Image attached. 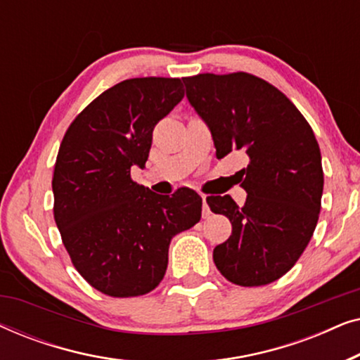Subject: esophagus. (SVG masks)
<instances>
[{
	"mask_svg": "<svg viewBox=\"0 0 360 360\" xmlns=\"http://www.w3.org/2000/svg\"><path fill=\"white\" fill-rule=\"evenodd\" d=\"M201 200H203V218H208L211 211L208 208V203H206V195H201Z\"/></svg>",
	"mask_w": 360,
	"mask_h": 360,
	"instance_id": "esophagus-1",
	"label": "esophagus"
}]
</instances>
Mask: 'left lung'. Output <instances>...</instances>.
Masks as SVG:
<instances>
[{
    "instance_id": "obj_1",
    "label": "left lung",
    "mask_w": 360,
    "mask_h": 360,
    "mask_svg": "<svg viewBox=\"0 0 360 360\" xmlns=\"http://www.w3.org/2000/svg\"><path fill=\"white\" fill-rule=\"evenodd\" d=\"M186 98L213 137L216 157L248 155L243 206L229 195L208 196L233 234L216 245L213 260L229 282L259 287L282 277L307 249L323 196L321 152L313 129L277 88L249 73H200L181 78Z\"/></svg>"
}]
</instances>
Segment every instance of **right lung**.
I'll list each match as a JSON object with an SVG mask.
<instances>
[{"mask_svg":"<svg viewBox=\"0 0 360 360\" xmlns=\"http://www.w3.org/2000/svg\"><path fill=\"white\" fill-rule=\"evenodd\" d=\"M184 98L180 78H131L108 88L68 127L53 169V218L73 265L110 297L149 293L164 278L169 245L201 218V196L152 193L131 180L152 131Z\"/></svg>","mask_w":360,"mask_h":360,"instance_id":"add662e5","label":"right lung"}]
</instances>
